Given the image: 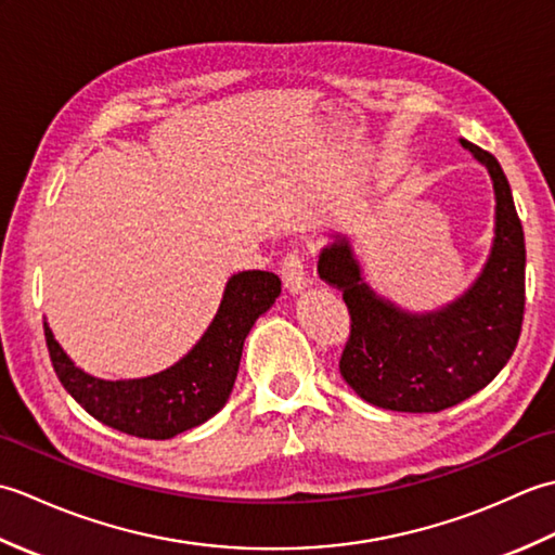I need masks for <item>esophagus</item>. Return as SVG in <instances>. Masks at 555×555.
<instances>
[{"label":"esophagus","instance_id":"esophagus-1","mask_svg":"<svg viewBox=\"0 0 555 555\" xmlns=\"http://www.w3.org/2000/svg\"><path fill=\"white\" fill-rule=\"evenodd\" d=\"M281 279L291 293H298L308 288V271H305V259L298 250H291L284 262H281Z\"/></svg>","mask_w":555,"mask_h":555}]
</instances>
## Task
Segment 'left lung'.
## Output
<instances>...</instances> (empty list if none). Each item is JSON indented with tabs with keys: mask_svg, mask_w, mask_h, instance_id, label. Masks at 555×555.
Wrapping results in <instances>:
<instances>
[{
	"mask_svg": "<svg viewBox=\"0 0 555 555\" xmlns=\"http://www.w3.org/2000/svg\"><path fill=\"white\" fill-rule=\"evenodd\" d=\"M496 193V229L485 269L463 296L412 314L364 284L348 238L324 247L317 271L344 293L350 338L338 370L367 403L396 412H439L493 382L511 360L525 314V233L501 164L467 140Z\"/></svg>",
	"mask_w": 555,
	"mask_h": 555,
	"instance_id": "1",
	"label": "left lung"
}]
</instances>
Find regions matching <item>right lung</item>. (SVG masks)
Masks as SVG:
<instances>
[{
  "label": "right lung",
  "instance_id": "obj_1",
  "mask_svg": "<svg viewBox=\"0 0 555 555\" xmlns=\"http://www.w3.org/2000/svg\"><path fill=\"white\" fill-rule=\"evenodd\" d=\"M281 293L271 271H241L223 291L209 328L169 370L145 379L107 382L78 370L44 322V338L59 382L92 417L138 439H171L215 417L227 405L238 374L245 336Z\"/></svg>",
  "mask_w": 555,
  "mask_h": 555
}]
</instances>
